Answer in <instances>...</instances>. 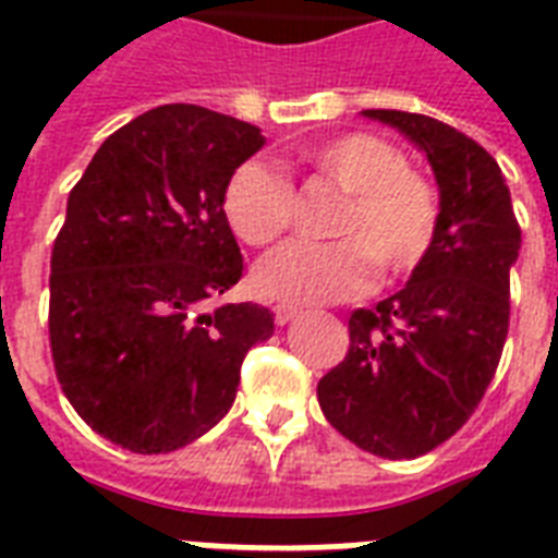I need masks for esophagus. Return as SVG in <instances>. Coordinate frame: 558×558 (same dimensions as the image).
Segmentation results:
<instances>
[{
  "instance_id": "obj_1",
  "label": "esophagus",
  "mask_w": 558,
  "mask_h": 558,
  "mask_svg": "<svg viewBox=\"0 0 558 558\" xmlns=\"http://www.w3.org/2000/svg\"><path fill=\"white\" fill-rule=\"evenodd\" d=\"M298 315H301V310H298V306H292V304L275 306V322H278L280 327H283V324H289V322H295Z\"/></svg>"
}]
</instances>
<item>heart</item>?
<instances>
[{
    "instance_id": "1",
    "label": "heart",
    "mask_w": 558,
    "mask_h": 558,
    "mask_svg": "<svg viewBox=\"0 0 558 558\" xmlns=\"http://www.w3.org/2000/svg\"><path fill=\"white\" fill-rule=\"evenodd\" d=\"M298 159L348 191L332 222V243L292 240L257 269V287L295 304H322L362 292L373 256L381 271L414 269L437 234V196L411 173L405 156L376 135L348 133L306 144ZM228 226L248 245L275 243L292 219V187L280 173L252 159L231 173L222 196Z\"/></svg>"
}]
</instances>
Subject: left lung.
Masks as SVG:
<instances>
[{"instance_id": "left-lung-1", "label": "left lung", "mask_w": 558, "mask_h": 558, "mask_svg": "<svg viewBox=\"0 0 558 558\" xmlns=\"http://www.w3.org/2000/svg\"><path fill=\"white\" fill-rule=\"evenodd\" d=\"M423 153L440 191L428 252L399 292L350 315V350L318 381L327 423L359 449L411 460L466 423L501 359L521 228L498 161L437 118L365 109Z\"/></svg>"}]
</instances>
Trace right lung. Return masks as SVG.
<instances>
[{
  "label": "right lung",
  "instance_id": "obj_1",
  "mask_svg": "<svg viewBox=\"0 0 558 558\" xmlns=\"http://www.w3.org/2000/svg\"><path fill=\"white\" fill-rule=\"evenodd\" d=\"M263 144L254 124L168 104L109 135L69 193L51 356L74 411L121 449L165 454L210 432L275 332L266 306H214L243 275L226 185Z\"/></svg>",
  "mask_w": 558,
  "mask_h": 558
}]
</instances>
